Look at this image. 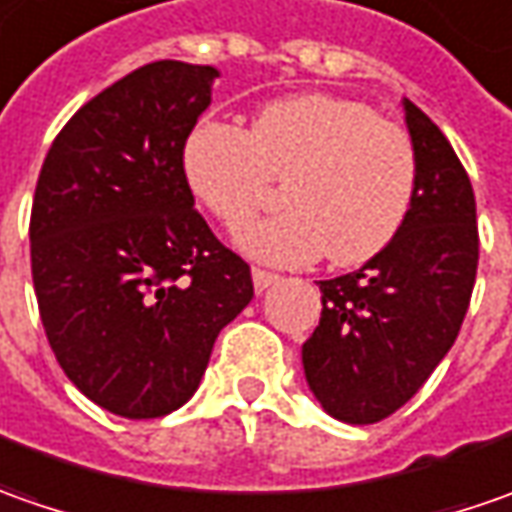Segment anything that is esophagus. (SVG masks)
<instances>
[{"label":"esophagus","instance_id":"obj_1","mask_svg":"<svg viewBox=\"0 0 512 512\" xmlns=\"http://www.w3.org/2000/svg\"><path fill=\"white\" fill-rule=\"evenodd\" d=\"M252 280H255V291L257 294H263L266 289H272L274 283L280 280L277 274L266 272V269H252Z\"/></svg>","mask_w":512,"mask_h":512}]
</instances>
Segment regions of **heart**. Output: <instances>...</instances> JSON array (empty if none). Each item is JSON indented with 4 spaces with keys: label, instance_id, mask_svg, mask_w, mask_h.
Returning a JSON list of instances; mask_svg holds the SVG:
<instances>
[{
    "label": "heart",
    "instance_id": "heart-1",
    "mask_svg": "<svg viewBox=\"0 0 512 512\" xmlns=\"http://www.w3.org/2000/svg\"><path fill=\"white\" fill-rule=\"evenodd\" d=\"M181 172L223 226L238 229L283 178L280 215L249 223L238 246L255 260L303 266L326 255L360 266L397 238L416 192V152L397 124L354 98L294 93L260 104L246 130L201 121Z\"/></svg>",
    "mask_w": 512,
    "mask_h": 512
}]
</instances>
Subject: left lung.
Returning a JSON list of instances; mask_svg holds the SVG:
<instances>
[{
    "label": "left lung",
    "mask_w": 512,
    "mask_h": 512,
    "mask_svg": "<svg viewBox=\"0 0 512 512\" xmlns=\"http://www.w3.org/2000/svg\"><path fill=\"white\" fill-rule=\"evenodd\" d=\"M416 192L399 235L357 272L317 280L323 314L303 371L323 411L371 425L402 408L456 340L476 283V198L442 130L402 98Z\"/></svg>",
    "instance_id": "8db88e82"
}]
</instances>
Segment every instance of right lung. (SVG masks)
Returning a JSON list of instances; mask_svg holds the SVG:
<instances>
[{
	"label": "right lung",
	"mask_w": 512,
	"mask_h": 512,
	"mask_svg": "<svg viewBox=\"0 0 512 512\" xmlns=\"http://www.w3.org/2000/svg\"><path fill=\"white\" fill-rule=\"evenodd\" d=\"M218 76L172 59L138 67L64 124L39 172L30 266L42 326L67 379L124 419L178 411L255 294L181 172Z\"/></svg>",
	"instance_id": "right-lung-1"
}]
</instances>
